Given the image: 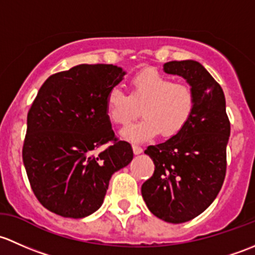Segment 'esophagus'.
Instances as JSON below:
<instances>
[{"label":"esophagus","mask_w":255,"mask_h":255,"mask_svg":"<svg viewBox=\"0 0 255 255\" xmlns=\"http://www.w3.org/2000/svg\"><path fill=\"white\" fill-rule=\"evenodd\" d=\"M132 149H133V153L135 154H140L141 152H142V147H140L138 145H135V143L132 145Z\"/></svg>","instance_id":"1"}]
</instances>
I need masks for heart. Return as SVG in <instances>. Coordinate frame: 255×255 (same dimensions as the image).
<instances>
[{"label":"heart","instance_id":"heart-1","mask_svg":"<svg viewBox=\"0 0 255 255\" xmlns=\"http://www.w3.org/2000/svg\"><path fill=\"white\" fill-rule=\"evenodd\" d=\"M110 122L125 125L142 107V119L128 125L122 136L133 142H143L162 132L174 136L185 127L195 107V94L186 83L156 70H145L131 80L130 96L120 88L110 89L106 99Z\"/></svg>","mask_w":255,"mask_h":255}]
</instances>
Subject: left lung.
<instances>
[{
  "mask_svg": "<svg viewBox=\"0 0 255 255\" xmlns=\"http://www.w3.org/2000/svg\"><path fill=\"white\" fill-rule=\"evenodd\" d=\"M163 71L184 78L195 94V107L177 135L147 147L154 172L141 194L154 216L183 224L205 211L221 190L231 127L224 91L200 62L169 61Z\"/></svg>",
  "mask_w": 255,
  "mask_h": 255,
  "instance_id": "1",
  "label": "left lung"
}]
</instances>
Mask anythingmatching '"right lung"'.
Masks as SVG:
<instances>
[{"instance_id":"add662e5","label":"right lung","mask_w":255,"mask_h":255,"mask_svg":"<svg viewBox=\"0 0 255 255\" xmlns=\"http://www.w3.org/2000/svg\"><path fill=\"white\" fill-rule=\"evenodd\" d=\"M125 73L115 65L82 64L50 76L39 89L28 112L23 163L49 211L89 216L103 204L112 175L132 161L131 145L115 137L106 106Z\"/></svg>"}]
</instances>
